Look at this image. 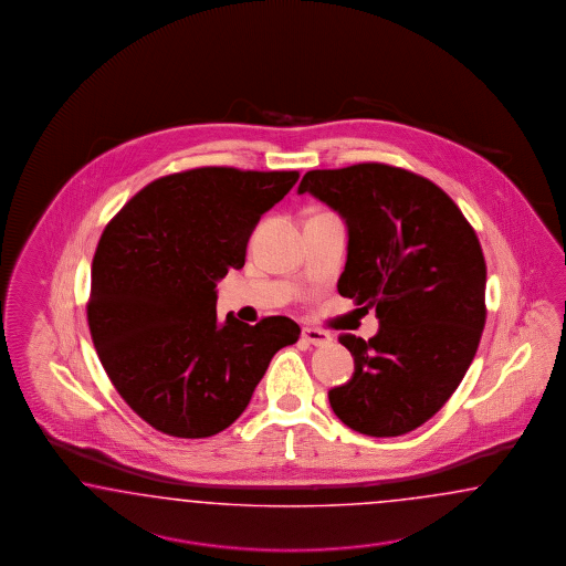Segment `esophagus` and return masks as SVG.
Wrapping results in <instances>:
<instances>
[{
    "label": "esophagus",
    "instance_id": "1",
    "mask_svg": "<svg viewBox=\"0 0 566 566\" xmlns=\"http://www.w3.org/2000/svg\"><path fill=\"white\" fill-rule=\"evenodd\" d=\"M303 338L313 346H326V344L332 343V336L324 329H317V327H303Z\"/></svg>",
    "mask_w": 566,
    "mask_h": 566
}]
</instances>
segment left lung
Masks as SVG:
<instances>
[{
    "instance_id": "8db88e82",
    "label": "left lung",
    "mask_w": 566,
    "mask_h": 566,
    "mask_svg": "<svg viewBox=\"0 0 566 566\" xmlns=\"http://www.w3.org/2000/svg\"><path fill=\"white\" fill-rule=\"evenodd\" d=\"M298 192L346 220L338 292L379 319L369 340L338 336L355 374L329 390L332 409L374 438L423 426L459 388L485 326V259L473 226L438 185L377 161L307 171Z\"/></svg>"
}]
</instances>
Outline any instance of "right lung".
<instances>
[{
    "label": "right lung",
    "mask_w": 566,
    "mask_h": 566,
    "mask_svg": "<svg viewBox=\"0 0 566 566\" xmlns=\"http://www.w3.org/2000/svg\"><path fill=\"white\" fill-rule=\"evenodd\" d=\"M298 171L206 166L149 182L107 222L86 322L103 369L151 428L209 438L247 409L270 360L298 340L289 317L218 324L216 284L244 265L259 218Z\"/></svg>",
    "instance_id": "1"
}]
</instances>
